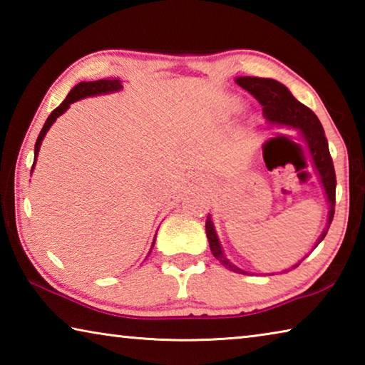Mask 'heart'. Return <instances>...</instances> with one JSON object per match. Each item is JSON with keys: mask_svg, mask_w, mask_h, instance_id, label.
Masks as SVG:
<instances>
[{"mask_svg": "<svg viewBox=\"0 0 365 365\" xmlns=\"http://www.w3.org/2000/svg\"><path fill=\"white\" fill-rule=\"evenodd\" d=\"M230 109H232V110H240V104H238V103H232V104H230Z\"/></svg>", "mask_w": 365, "mask_h": 365, "instance_id": "1", "label": "heart"}]
</instances>
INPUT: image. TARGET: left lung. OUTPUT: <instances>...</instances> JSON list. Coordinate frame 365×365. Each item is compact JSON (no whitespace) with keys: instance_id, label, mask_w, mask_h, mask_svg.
<instances>
[{"instance_id":"left-lung-1","label":"left lung","mask_w":365,"mask_h":365,"mask_svg":"<svg viewBox=\"0 0 365 365\" xmlns=\"http://www.w3.org/2000/svg\"><path fill=\"white\" fill-rule=\"evenodd\" d=\"M235 82L259 101V104L262 106V114L270 127L296 128L302 137V140H304L314 169H316L317 175L320 178V183H322L324 187L327 202H329V217H327V225L324 228L322 235L317 238L316 245H314V248H317V245L322 242L327 232H329L330 224L333 220V214H335V188H336L335 169H333V160L330 156L329 143H327L322 123H320L317 115L314 114L311 109L296 100V98L292 95V91H289L285 85L277 82L274 78L237 77L235 78ZM206 235H207V242H209L211 252L214 255V257L224 265V267H227L232 272H237V274H243V275L250 274V272L240 269L238 265L230 262V259H227L224 248L220 246L217 232H215L214 228L211 214H207V219H206ZM299 262L283 272H288L294 267H298Z\"/></svg>"}]
</instances>
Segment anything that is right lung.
Instances as JSON below:
<instances>
[{
    "label": "right lung",
    "instance_id": "right-lung-1",
    "mask_svg": "<svg viewBox=\"0 0 365 365\" xmlns=\"http://www.w3.org/2000/svg\"><path fill=\"white\" fill-rule=\"evenodd\" d=\"M123 88L122 82L119 78H113V80H96V82H80L77 83L73 88L69 91V95L66 96V100L59 104V106L53 110L51 114L45 122V125H43L41 132L38 135V138H36V143H35V158H34V165H32V172L35 169V164H36V156H38L40 153V146H41V141L45 138L46 132L51 128V125L59 115H63L67 109L71 108L72 103H76L78 100H83V98H88V96H98V95H109V93H114V91H120ZM154 242H156V237H154ZM153 242V246H154ZM151 246V250H153ZM151 252V251H150ZM150 256V255H148Z\"/></svg>",
    "mask_w": 365,
    "mask_h": 365
}]
</instances>
